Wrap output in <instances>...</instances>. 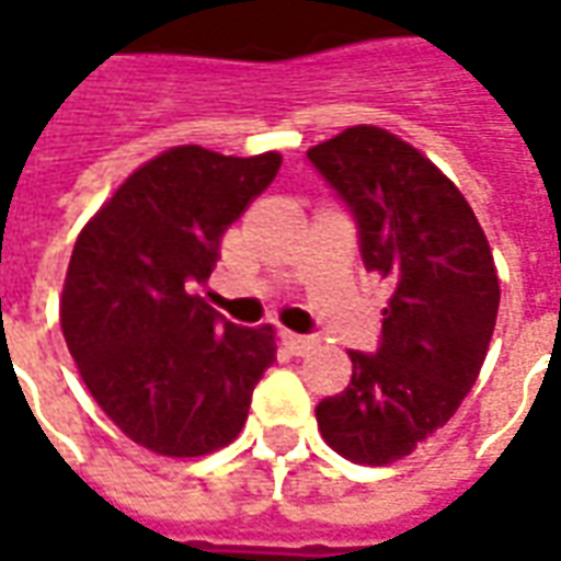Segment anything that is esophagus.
Returning <instances> with one entry per match:
<instances>
[{"label":"esophagus","instance_id":"obj_1","mask_svg":"<svg viewBox=\"0 0 561 561\" xmlns=\"http://www.w3.org/2000/svg\"><path fill=\"white\" fill-rule=\"evenodd\" d=\"M280 342H284L289 354H296V357H305V354H311V351L318 347V339H314V335H296V332H280Z\"/></svg>","mask_w":561,"mask_h":561}]
</instances>
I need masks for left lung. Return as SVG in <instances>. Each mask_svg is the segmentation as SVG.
Returning <instances> with one entry per match:
<instances>
[{
  "label": "left lung",
  "instance_id": "8db88e82",
  "mask_svg": "<svg viewBox=\"0 0 561 561\" xmlns=\"http://www.w3.org/2000/svg\"><path fill=\"white\" fill-rule=\"evenodd\" d=\"M357 226L366 272L391 277L376 354L347 351L354 376L318 403L323 439L357 465H391L458 412L492 342L501 287L470 204L381 127H347L308 149Z\"/></svg>",
  "mask_w": 561,
  "mask_h": 561
}]
</instances>
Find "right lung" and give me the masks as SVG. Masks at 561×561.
<instances>
[{
  "label": "right lung",
  "mask_w": 561,
  "mask_h": 561,
  "mask_svg": "<svg viewBox=\"0 0 561 561\" xmlns=\"http://www.w3.org/2000/svg\"><path fill=\"white\" fill-rule=\"evenodd\" d=\"M277 170V152L170 149L130 173L76 241L60 299L69 354L100 409L158 455L229 446L277 360L272 327H234L195 293Z\"/></svg>",
  "instance_id": "obj_1"
}]
</instances>
